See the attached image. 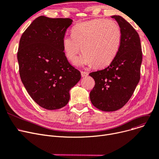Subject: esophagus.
Returning <instances> with one entry per match:
<instances>
[{"label":"esophagus","mask_w":159,"mask_h":159,"mask_svg":"<svg viewBox=\"0 0 159 159\" xmlns=\"http://www.w3.org/2000/svg\"><path fill=\"white\" fill-rule=\"evenodd\" d=\"M81 76L82 77H86L88 75V73L86 72V71H81Z\"/></svg>","instance_id":"1"}]
</instances>
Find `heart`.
I'll use <instances>...</instances> for the list:
<instances>
[{
  "label": "heart",
  "mask_w": 159,
  "mask_h": 159,
  "mask_svg": "<svg viewBox=\"0 0 159 159\" xmlns=\"http://www.w3.org/2000/svg\"><path fill=\"white\" fill-rule=\"evenodd\" d=\"M121 32L113 20L96 19L74 26L72 35H65L63 49L67 58L73 61L82 51L83 56L77 61L80 66L102 67L109 65L118 54Z\"/></svg>",
  "instance_id": "b5f03b06"
}]
</instances>
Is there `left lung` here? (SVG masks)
Returning a JSON list of instances; mask_svg holds the SVG:
<instances>
[{
  "label": "left lung",
  "mask_w": 159,
  "mask_h": 159,
  "mask_svg": "<svg viewBox=\"0 0 159 159\" xmlns=\"http://www.w3.org/2000/svg\"><path fill=\"white\" fill-rule=\"evenodd\" d=\"M121 32L119 51L104 70L92 72L95 86L89 93L92 105L102 111L122 108L131 98L140 79L142 52L139 34L120 16H113Z\"/></svg>",
  "instance_id": "8db88e82"
}]
</instances>
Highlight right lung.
Masks as SVG:
<instances>
[{"label": "right lung", "instance_id": "obj_1", "mask_svg": "<svg viewBox=\"0 0 159 159\" xmlns=\"http://www.w3.org/2000/svg\"><path fill=\"white\" fill-rule=\"evenodd\" d=\"M70 18L39 16L22 34L17 52L19 75L32 99L47 110L65 107L81 75L69 62L62 39Z\"/></svg>", "mask_w": 159, "mask_h": 159}]
</instances>
